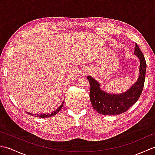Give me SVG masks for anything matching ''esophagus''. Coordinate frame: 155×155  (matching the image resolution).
I'll list each match as a JSON object with an SVG mask.
<instances>
[{"instance_id":"1","label":"esophagus","mask_w":155,"mask_h":155,"mask_svg":"<svg viewBox=\"0 0 155 155\" xmlns=\"http://www.w3.org/2000/svg\"><path fill=\"white\" fill-rule=\"evenodd\" d=\"M85 74H87V71H83V75H85Z\"/></svg>"}]
</instances>
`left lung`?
Listing matches in <instances>:
<instances>
[{"label": "left lung", "mask_w": 155, "mask_h": 155, "mask_svg": "<svg viewBox=\"0 0 155 155\" xmlns=\"http://www.w3.org/2000/svg\"><path fill=\"white\" fill-rule=\"evenodd\" d=\"M134 53L140 61L139 77L137 82L127 92L120 94H110L101 90V84L91 76L89 81L90 100L93 108L103 115L120 114L126 112L139 99L144 87L147 63L144 54L136 43Z\"/></svg>", "instance_id": "1"}]
</instances>
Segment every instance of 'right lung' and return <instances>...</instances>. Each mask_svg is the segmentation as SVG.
Instances as JSON below:
<instances>
[{
	"instance_id": "right-lung-1",
	"label": "right lung",
	"mask_w": 155,
	"mask_h": 155,
	"mask_svg": "<svg viewBox=\"0 0 155 155\" xmlns=\"http://www.w3.org/2000/svg\"><path fill=\"white\" fill-rule=\"evenodd\" d=\"M63 103H64V102H63V103H62V104L61 105L60 107H59L58 108H57V109H56V110H54V111L51 112V113H47V114H35L34 117H39V118H47V117H51L54 116V115L57 114L58 113V112L61 110V108H62V106H63ZM28 114H30V115H32V116H33V115H34V114H31V113H28Z\"/></svg>"
}]
</instances>
